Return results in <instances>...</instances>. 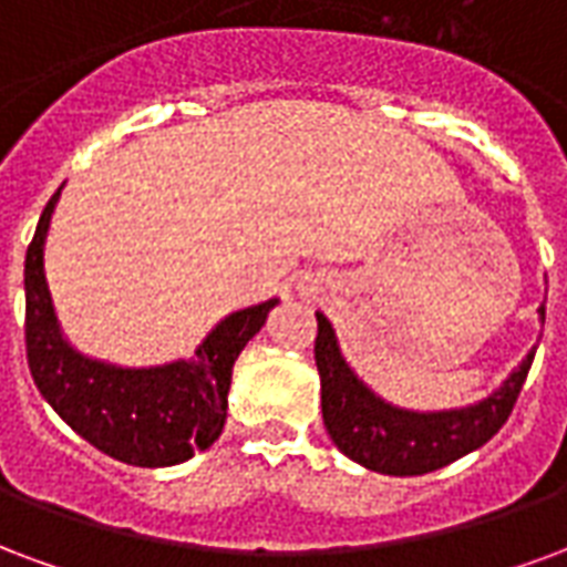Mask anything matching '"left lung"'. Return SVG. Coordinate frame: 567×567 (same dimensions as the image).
<instances>
[{"mask_svg": "<svg viewBox=\"0 0 567 567\" xmlns=\"http://www.w3.org/2000/svg\"><path fill=\"white\" fill-rule=\"evenodd\" d=\"M544 320V305L538 308ZM317 371H320V399L323 423L334 447L362 468L416 477L456 462L471 450L483 447L507 423L516 395L535 359V347L516 365L495 392L468 408L450 411H408L380 399L357 371L347 365L332 323L317 313Z\"/></svg>", "mask_w": 567, "mask_h": 567, "instance_id": "1", "label": "left lung"}]
</instances>
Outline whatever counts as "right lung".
Masks as SVG:
<instances>
[{
    "mask_svg": "<svg viewBox=\"0 0 567 567\" xmlns=\"http://www.w3.org/2000/svg\"><path fill=\"white\" fill-rule=\"evenodd\" d=\"M63 187L53 193L27 250V359L35 386L93 447L138 468H168L208 450L223 432L233 365L278 299L229 313L189 359L123 369L69 344L44 278V241Z\"/></svg>",
    "mask_w": 567,
    "mask_h": 567,
    "instance_id": "right-lung-1",
    "label": "right lung"
}]
</instances>
